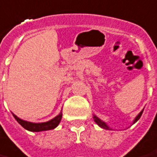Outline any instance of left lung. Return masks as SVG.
<instances>
[{
    "mask_svg": "<svg viewBox=\"0 0 157 157\" xmlns=\"http://www.w3.org/2000/svg\"><path fill=\"white\" fill-rule=\"evenodd\" d=\"M143 111L144 110H142V111H141V112H140V114H139V115L136 117V118L134 119V121H133V123H135L136 121L140 119V117H141V115H142V113H143ZM94 121H95V122H96V123H97V124L98 125L99 127H101V128H104V129H109V128L108 127V126H107V125H106V123H105V122H104L103 121L100 120L99 118H98L96 116H94Z\"/></svg>",
    "mask_w": 157,
    "mask_h": 157,
    "instance_id": "8db88e82",
    "label": "left lung"
}]
</instances>
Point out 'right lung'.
Wrapping results in <instances>:
<instances>
[{
  "mask_svg": "<svg viewBox=\"0 0 157 157\" xmlns=\"http://www.w3.org/2000/svg\"><path fill=\"white\" fill-rule=\"evenodd\" d=\"M13 116L17 122L26 130H29L30 132H40V131L51 130V129H53L56 127H58V125L59 124L61 118H62V113H60L59 116L54 117L52 120L48 121L47 122H41V123H33V122H29L27 121L22 120L20 118H18L17 116H15L14 114H13Z\"/></svg>",
  "mask_w": 157,
  "mask_h": 157,
  "instance_id": "add662e5",
  "label": "right lung"
}]
</instances>
